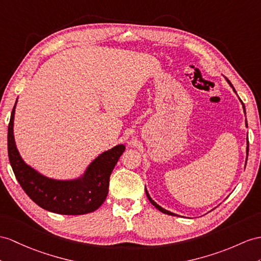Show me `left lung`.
Here are the masks:
<instances>
[{"mask_svg":"<svg viewBox=\"0 0 261 261\" xmlns=\"http://www.w3.org/2000/svg\"><path fill=\"white\" fill-rule=\"evenodd\" d=\"M227 80V79H226ZM227 82L228 83H229V85L232 87V90H233V92L234 93H236V90H234V88H233V86H232V84H231V83L229 82V81H228L227 80ZM244 106V105H243ZM244 110H245V106H244ZM246 125H247V120H246ZM247 143H248V146H247V156H248V151H249V142H248L247 141ZM246 163H247V160H246ZM146 195H147V197H148V199H149V201L151 202V204L152 205H154L157 209H158V211H160V212H162V213H164V214H166V215H170V216H177L176 214H174V213H171V212H168V211H166V209H164L163 207H161L160 205H158V204H156V202L154 201V200H152L151 198H150V196H149V194H148V192H147V189H146Z\"/></svg>","mask_w":261,"mask_h":261,"instance_id":"left-lung-1","label":"left lung"}]
</instances>
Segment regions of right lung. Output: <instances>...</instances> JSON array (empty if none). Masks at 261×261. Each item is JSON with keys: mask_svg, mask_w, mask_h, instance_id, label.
I'll return each instance as SVG.
<instances>
[{"mask_svg": "<svg viewBox=\"0 0 261 261\" xmlns=\"http://www.w3.org/2000/svg\"><path fill=\"white\" fill-rule=\"evenodd\" d=\"M15 106L9 124L8 150L12 169L24 192L36 205L55 214L84 215L96 211L109 194L111 174L124 152L125 146L120 144L101 152L79 178H48L29 166L16 148L13 134Z\"/></svg>", "mask_w": 261, "mask_h": 261, "instance_id": "right-lung-1", "label": "right lung"}]
</instances>
